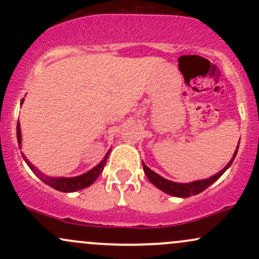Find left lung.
Wrapping results in <instances>:
<instances>
[{
    "mask_svg": "<svg viewBox=\"0 0 259 259\" xmlns=\"http://www.w3.org/2000/svg\"><path fill=\"white\" fill-rule=\"evenodd\" d=\"M237 150H239V145H237L236 151L234 152L233 158L230 159V162L225 165L224 168L222 169L219 173H217L213 175V177L208 178V179H203V180H197V181H191V183H185V184H179V183H174V181L167 180L164 178H162L160 175L157 173H154L153 170H151L150 168L142 162V167H144V171L146 174V177L148 178V180L153 184L154 186L158 187L159 190L164 191L165 194L175 196V197H190V196H194L200 194V192L204 191L208 186L212 185L214 181H217L219 178L224 174V171L233 164L235 157H236Z\"/></svg>",
    "mask_w": 259,
    "mask_h": 259,
    "instance_id": "8db88e82",
    "label": "left lung"
}]
</instances>
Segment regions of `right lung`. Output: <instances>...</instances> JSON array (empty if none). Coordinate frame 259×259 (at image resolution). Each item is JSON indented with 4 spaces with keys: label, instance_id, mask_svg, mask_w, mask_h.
<instances>
[{
    "label": "right lung",
    "instance_id": "add662e5",
    "mask_svg": "<svg viewBox=\"0 0 259 259\" xmlns=\"http://www.w3.org/2000/svg\"><path fill=\"white\" fill-rule=\"evenodd\" d=\"M23 101H24V99L22 100V103H23ZM17 139H18V144H19V147H20V145H22V133H20L19 121H18V124H17ZM109 152H111V150L106 153L105 158L101 160L96 167H94L91 170L86 171V173H84V174L79 175V177H74V178H63V177L56 178V177H49V175H45L44 173H41V171L38 170L36 167H34V165L31 164V162H29V160L26 159V157L24 156V154L22 153V156H23V158H24L26 164L29 165V168L32 170V173L36 175L38 179H41V181H44L46 185L51 186V187H53V189L58 190V191H61V192H74V191H78V190L85 189V187L90 186L91 184L100 177L101 171L103 170V168H105V165H106V162H107V158H108V156H109Z\"/></svg>",
    "mask_w": 259,
    "mask_h": 259
}]
</instances>
